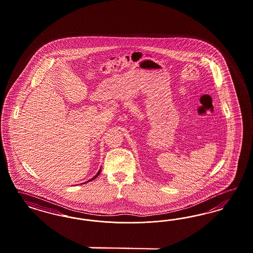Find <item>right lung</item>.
I'll use <instances>...</instances> for the list:
<instances>
[{
    "instance_id": "add662e5",
    "label": "right lung",
    "mask_w": 253,
    "mask_h": 253,
    "mask_svg": "<svg viewBox=\"0 0 253 253\" xmlns=\"http://www.w3.org/2000/svg\"><path fill=\"white\" fill-rule=\"evenodd\" d=\"M100 171H101V169H99V170H98V172H97V173H96V174H95V175H94V177L91 178V179H90V180H89V181H87V182H90V181H92V180H94V179H95V178L97 177V176H98V175H99V173H100ZM87 182H86V183H87Z\"/></svg>"
}]
</instances>
